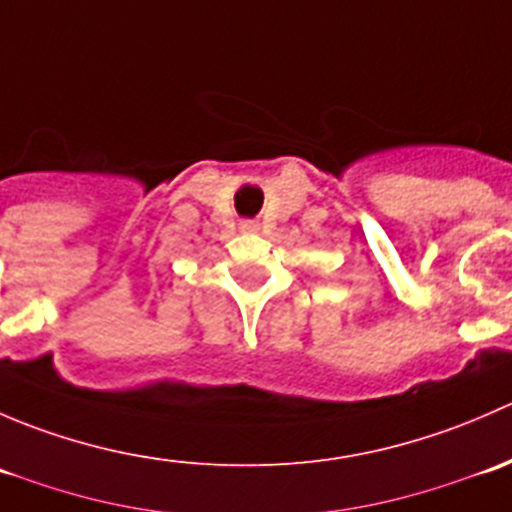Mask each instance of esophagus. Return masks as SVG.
Returning <instances> with one entry per match:
<instances>
[{"label":"esophagus","instance_id":"obj_1","mask_svg":"<svg viewBox=\"0 0 512 512\" xmlns=\"http://www.w3.org/2000/svg\"><path fill=\"white\" fill-rule=\"evenodd\" d=\"M240 230L242 232H257L260 230V223H257V220H242Z\"/></svg>","mask_w":512,"mask_h":512}]
</instances>
